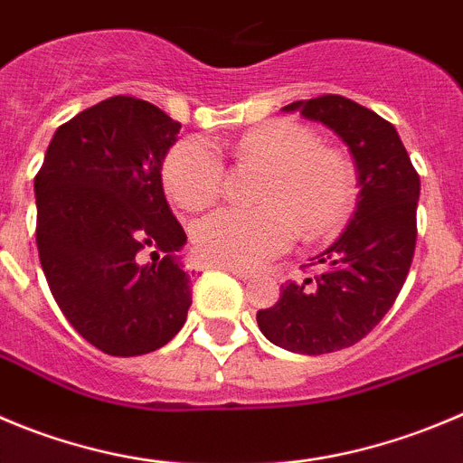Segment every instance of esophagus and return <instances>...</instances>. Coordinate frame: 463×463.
I'll return each instance as SVG.
<instances>
[{"label":"esophagus","mask_w":463,"mask_h":463,"mask_svg":"<svg viewBox=\"0 0 463 463\" xmlns=\"http://www.w3.org/2000/svg\"><path fill=\"white\" fill-rule=\"evenodd\" d=\"M222 270H227L229 275L239 277V279H250V277H252V272H250V270H241V268H222Z\"/></svg>","instance_id":"34e87169"}]
</instances>
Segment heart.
Instances as JSON below:
<instances>
[{
	"mask_svg": "<svg viewBox=\"0 0 463 463\" xmlns=\"http://www.w3.org/2000/svg\"><path fill=\"white\" fill-rule=\"evenodd\" d=\"M316 134L293 120H270L245 131L234 145L239 161L266 165L257 209H222L195 227V250L220 268H257L286 252L298 227L307 239L334 234L356 195L350 158L316 145ZM163 184L175 204L200 211L224 186V161L202 138H184L163 161Z\"/></svg>",
	"mask_w": 463,
	"mask_h": 463,
	"instance_id": "heart-1",
	"label": "heart"
}]
</instances>
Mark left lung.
<instances>
[{
	"label": "left lung",
	"instance_id": "obj_1",
	"mask_svg": "<svg viewBox=\"0 0 463 463\" xmlns=\"http://www.w3.org/2000/svg\"><path fill=\"white\" fill-rule=\"evenodd\" d=\"M350 147L359 173V202L341 239L320 254L325 270L281 286L275 307L259 309L263 336L298 354H327L366 336L393 307L416 250L420 177L398 131L371 109L341 95L293 102Z\"/></svg>",
	"mask_w": 463,
	"mask_h": 463
}]
</instances>
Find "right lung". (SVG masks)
<instances>
[{
	"instance_id": "1",
	"label": "right lung",
	"mask_w": 463,
	"mask_h": 463,
	"mask_svg": "<svg viewBox=\"0 0 463 463\" xmlns=\"http://www.w3.org/2000/svg\"><path fill=\"white\" fill-rule=\"evenodd\" d=\"M182 125L131 95L61 125L36 175V243L56 305L97 350L136 356L186 323V232L161 186Z\"/></svg>"
}]
</instances>
